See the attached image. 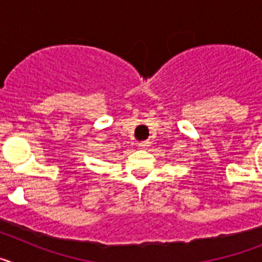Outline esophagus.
Listing matches in <instances>:
<instances>
[{
    "instance_id": "esophagus-1",
    "label": "esophagus",
    "mask_w": 262,
    "mask_h": 262,
    "mask_svg": "<svg viewBox=\"0 0 262 262\" xmlns=\"http://www.w3.org/2000/svg\"><path fill=\"white\" fill-rule=\"evenodd\" d=\"M148 145H149V142H142V143H139V147L142 148V149H145V148H148Z\"/></svg>"
}]
</instances>
